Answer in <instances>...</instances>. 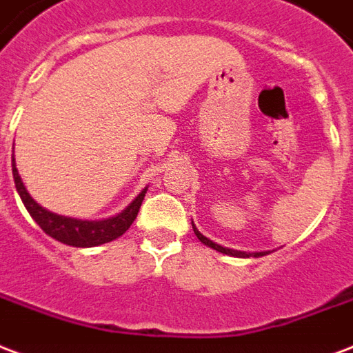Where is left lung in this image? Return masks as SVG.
Wrapping results in <instances>:
<instances>
[{"label":"left lung","instance_id":"obj_1","mask_svg":"<svg viewBox=\"0 0 353 353\" xmlns=\"http://www.w3.org/2000/svg\"><path fill=\"white\" fill-rule=\"evenodd\" d=\"M192 227H193V232H195V236L199 238V242L205 243V245H208V248L216 249V251H219V253H223V255H230V256H240V259H249V256H255V259H259V256H264V255H270V251H255V253H249V251H238V249H230V248H223V245H219V243H216L214 240H210V238H206L201 230L195 227V223L192 221Z\"/></svg>","mask_w":353,"mask_h":353}]
</instances>
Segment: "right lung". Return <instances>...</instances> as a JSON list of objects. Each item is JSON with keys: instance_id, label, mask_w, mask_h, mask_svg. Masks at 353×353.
<instances>
[{"instance_id": "add662e5", "label": "right lung", "mask_w": 353, "mask_h": 353, "mask_svg": "<svg viewBox=\"0 0 353 353\" xmlns=\"http://www.w3.org/2000/svg\"><path fill=\"white\" fill-rule=\"evenodd\" d=\"M12 179H14L16 192L22 199L23 206L28 208L29 216L37 221V225L46 232L48 236L55 238L57 242L66 243V245H72V248H94V245L113 242L119 236H123L130 229V225L134 223L139 206L145 199V193H147V188H143L141 193L117 216L105 217V219H78V217L61 216V214L46 210L29 195L28 188L23 186L22 176L16 169L14 154H12Z\"/></svg>"}]
</instances>
